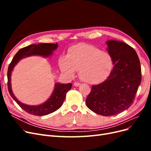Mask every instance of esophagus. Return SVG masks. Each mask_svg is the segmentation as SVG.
<instances>
[{
  "label": "esophagus",
  "mask_w": 151,
  "mask_h": 151,
  "mask_svg": "<svg viewBox=\"0 0 151 151\" xmlns=\"http://www.w3.org/2000/svg\"><path fill=\"white\" fill-rule=\"evenodd\" d=\"M79 85H80V83H77V82H75V83H74V86H76V87L79 86Z\"/></svg>",
  "instance_id": "esophagus-1"
}]
</instances>
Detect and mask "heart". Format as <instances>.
Masks as SVG:
<instances>
[{
  "mask_svg": "<svg viewBox=\"0 0 151 151\" xmlns=\"http://www.w3.org/2000/svg\"><path fill=\"white\" fill-rule=\"evenodd\" d=\"M112 63V57L108 52L86 43L72 47L67 56L59 59L63 74L72 77L78 70L81 79L89 84L98 83L106 79L111 71Z\"/></svg>",
  "mask_w": 151,
  "mask_h": 151,
  "instance_id": "obj_1",
  "label": "heart"
}]
</instances>
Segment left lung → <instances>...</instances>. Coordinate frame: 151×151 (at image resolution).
<instances>
[{
	"mask_svg": "<svg viewBox=\"0 0 151 151\" xmlns=\"http://www.w3.org/2000/svg\"><path fill=\"white\" fill-rule=\"evenodd\" d=\"M106 43L114 67L106 80L92 86L86 100L91 111L105 116L119 114L133 104L142 79L134 49L120 41L109 40Z\"/></svg>",
	"mask_w": 151,
	"mask_h": 151,
	"instance_id": "left-lung-1",
	"label": "left lung"
}]
</instances>
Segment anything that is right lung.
<instances>
[{
	"mask_svg": "<svg viewBox=\"0 0 151 151\" xmlns=\"http://www.w3.org/2000/svg\"><path fill=\"white\" fill-rule=\"evenodd\" d=\"M58 47V44L40 43L38 45H31L28 47L20 49L14 57L12 60L9 65L7 71V86L10 95L19 106L29 114L36 116H43L53 113L60 108L65 98L67 93L72 88V84H59L55 86L53 92L50 98L42 104L38 106H29L21 103L14 95L11 83V72L20 59L31 55H40L47 57L51 55L53 51Z\"/></svg>",
	"mask_w": 151,
	"mask_h": 151,
	"instance_id": "add662e5",
	"label": "right lung"
}]
</instances>
